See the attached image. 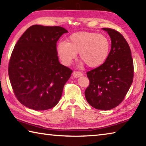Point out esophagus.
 Returning a JSON list of instances; mask_svg holds the SVG:
<instances>
[{
    "label": "esophagus",
    "mask_w": 146,
    "mask_h": 146,
    "mask_svg": "<svg viewBox=\"0 0 146 146\" xmlns=\"http://www.w3.org/2000/svg\"><path fill=\"white\" fill-rule=\"evenodd\" d=\"M82 75H83V73L81 72V71H75L73 73V76H74V77H75V78L79 77V76H82Z\"/></svg>",
    "instance_id": "34e87169"
}]
</instances>
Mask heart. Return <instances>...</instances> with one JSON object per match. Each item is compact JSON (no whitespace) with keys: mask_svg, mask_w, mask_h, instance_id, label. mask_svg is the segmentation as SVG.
<instances>
[{"mask_svg":"<svg viewBox=\"0 0 146 146\" xmlns=\"http://www.w3.org/2000/svg\"><path fill=\"white\" fill-rule=\"evenodd\" d=\"M111 43L107 36L95 32L80 31L69 36L67 42L57 46L58 55L65 65H70L79 53L80 60L90 68L98 67L110 54Z\"/></svg>","mask_w":146,"mask_h":146,"instance_id":"b5f03b06","label":"heart"}]
</instances>
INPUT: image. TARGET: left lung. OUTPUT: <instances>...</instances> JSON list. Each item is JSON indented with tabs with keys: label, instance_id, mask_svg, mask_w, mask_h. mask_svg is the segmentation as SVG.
I'll list each match as a JSON object with an SVG mask.
<instances>
[{
	"label": "left lung",
	"instance_id": "obj_1",
	"mask_svg": "<svg viewBox=\"0 0 146 146\" xmlns=\"http://www.w3.org/2000/svg\"><path fill=\"white\" fill-rule=\"evenodd\" d=\"M108 31L111 48L105 62L87 72L90 85L85 90L89 104L97 110H110L122 102L134 76V66L129 46L122 35L111 28Z\"/></svg>",
	"mask_w": 146,
	"mask_h": 146
}]
</instances>
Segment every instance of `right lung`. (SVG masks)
Returning <instances> with one entry per match:
<instances>
[{
	"label": "right lung",
	"mask_w": 146,
	"mask_h": 146,
	"mask_svg": "<svg viewBox=\"0 0 146 146\" xmlns=\"http://www.w3.org/2000/svg\"><path fill=\"white\" fill-rule=\"evenodd\" d=\"M68 31L60 26L33 25L17 41L9 62L8 75L20 102L36 111L53 108L73 71L60 64L56 42Z\"/></svg>",
	"instance_id": "1"
}]
</instances>
